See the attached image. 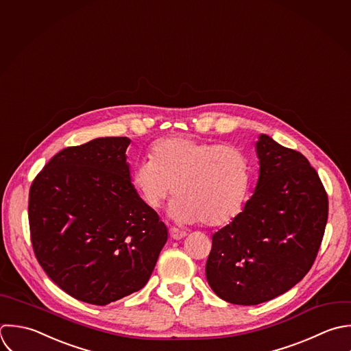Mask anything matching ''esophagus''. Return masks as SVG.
<instances>
[{
    "label": "esophagus",
    "instance_id": "1",
    "mask_svg": "<svg viewBox=\"0 0 351 351\" xmlns=\"http://www.w3.org/2000/svg\"><path fill=\"white\" fill-rule=\"evenodd\" d=\"M169 237H171V239L179 241V239H182V238L186 237V232H184V231H180V230L175 228V227H172V228H169Z\"/></svg>",
    "mask_w": 351,
    "mask_h": 351
}]
</instances>
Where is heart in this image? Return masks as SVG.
Here are the masks:
<instances>
[{"instance_id": "b5f03b06", "label": "heart", "mask_w": 351, "mask_h": 351, "mask_svg": "<svg viewBox=\"0 0 351 351\" xmlns=\"http://www.w3.org/2000/svg\"><path fill=\"white\" fill-rule=\"evenodd\" d=\"M149 158L130 176L147 208L157 209L175 186L171 215L178 221L221 227L239 213L249 187V160L239 147L172 136L154 142Z\"/></svg>"}]
</instances>
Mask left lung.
Returning a JSON list of instances; mask_svg holds the SVG:
<instances>
[{
	"label": "left lung",
	"instance_id": "8db88e82",
	"mask_svg": "<svg viewBox=\"0 0 351 351\" xmlns=\"http://www.w3.org/2000/svg\"><path fill=\"white\" fill-rule=\"evenodd\" d=\"M256 147V191L243 212L213 234L206 261L215 294L246 306L274 300L304 279L328 220V195L308 158L264 134Z\"/></svg>",
	"mask_w": 351,
	"mask_h": 351
}]
</instances>
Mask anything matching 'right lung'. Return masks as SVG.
Listing matches in <instances>:
<instances>
[{"label":"right lung","instance_id":"1","mask_svg":"<svg viewBox=\"0 0 351 351\" xmlns=\"http://www.w3.org/2000/svg\"><path fill=\"white\" fill-rule=\"evenodd\" d=\"M125 136L58 152L28 195L34 254L71 297L104 306L149 280L168 232L130 180Z\"/></svg>","mask_w":351,"mask_h":351}]
</instances>
